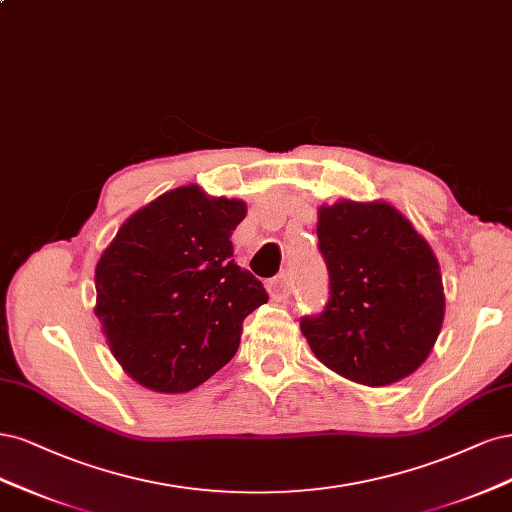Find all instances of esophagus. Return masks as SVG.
Here are the masks:
<instances>
[{
  "label": "esophagus",
  "instance_id": "1",
  "mask_svg": "<svg viewBox=\"0 0 512 512\" xmlns=\"http://www.w3.org/2000/svg\"><path fill=\"white\" fill-rule=\"evenodd\" d=\"M293 289H295V278H293V272L291 270H285L280 272L274 280H270V293H272V300H289L293 295Z\"/></svg>",
  "mask_w": 512,
  "mask_h": 512
}]
</instances>
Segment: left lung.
I'll use <instances>...</instances> for the list:
<instances>
[{"instance_id":"obj_1","label":"left lung","mask_w":512,"mask_h":512,"mask_svg":"<svg viewBox=\"0 0 512 512\" xmlns=\"http://www.w3.org/2000/svg\"><path fill=\"white\" fill-rule=\"evenodd\" d=\"M317 238L329 298L300 321L312 353L361 385L402 381L442 327V276L430 244L385 202L323 206Z\"/></svg>"}]
</instances>
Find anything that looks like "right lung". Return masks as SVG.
<instances>
[{
	"instance_id": "right-lung-1",
	"label": "right lung",
	"mask_w": 512,
	"mask_h": 512,
	"mask_svg": "<svg viewBox=\"0 0 512 512\" xmlns=\"http://www.w3.org/2000/svg\"><path fill=\"white\" fill-rule=\"evenodd\" d=\"M240 200L200 187L163 193L123 223L95 268V315L112 355L140 385L183 393L219 372L242 321L268 302L234 259Z\"/></svg>"
}]
</instances>
